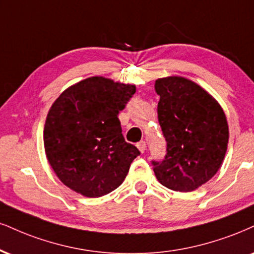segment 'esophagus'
<instances>
[{"label": "esophagus", "instance_id": "34e87169", "mask_svg": "<svg viewBox=\"0 0 254 254\" xmlns=\"http://www.w3.org/2000/svg\"><path fill=\"white\" fill-rule=\"evenodd\" d=\"M137 148H138L139 151L143 154V152L146 150V143L144 142V140H140L139 143H137Z\"/></svg>", "mask_w": 254, "mask_h": 254}]
</instances>
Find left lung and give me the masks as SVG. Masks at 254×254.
Masks as SVG:
<instances>
[{
  "label": "left lung",
  "mask_w": 254,
  "mask_h": 254,
  "mask_svg": "<svg viewBox=\"0 0 254 254\" xmlns=\"http://www.w3.org/2000/svg\"><path fill=\"white\" fill-rule=\"evenodd\" d=\"M155 90L167 155L162 162H152V169L164 187L193 191L208 182L224 162L230 138L227 118L214 98L187 78H160Z\"/></svg>",
  "instance_id": "1"
}]
</instances>
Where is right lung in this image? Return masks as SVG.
Masks as SVG:
<instances>
[{"mask_svg":"<svg viewBox=\"0 0 254 254\" xmlns=\"http://www.w3.org/2000/svg\"><path fill=\"white\" fill-rule=\"evenodd\" d=\"M135 92V85L90 77L52 104L44 127L46 156L73 191L99 197L123 183L139 151L125 142L118 114Z\"/></svg>","mask_w":254,"mask_h":254,"instance_id":"add662e5","label":"right lung"}]
</instances>
